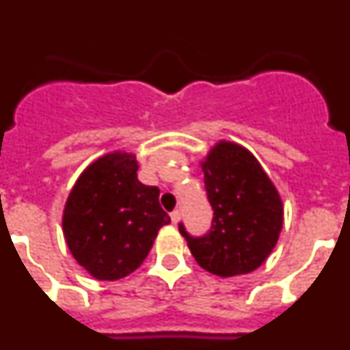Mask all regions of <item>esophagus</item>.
I'll return each mask as SVG.
<instances>
[{"mask_svg":"<svg viewBox=\"0 0 350 350\" xmlns=\"http://www.w3.org/2000/svg\"><path fill=\"white\" fill-rule=\"evenodd\" d=\"M170 217H172L173 224H177V222L180 221V210H173V212L170 213Z\"/></svg>","mask_w":350,"mask_h":350,"instance_id":"34e87169","label":"esophagus"}]
</instances>
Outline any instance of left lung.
I'll return each mask as SVG.
<instances>
[{"label": "left lung", "instance_id": "8db88e82", "mask_svg": "<svg viewBox=\"0 0 350 350\" xmlns=\"http://www.w3.org/2000/svg\"><path fill=\"white\" fill-rule=\"evenodd\" d=\"M213 217L208 233L178 231L203 270L219 277L254 271L270 256L284 222L282 200L259 161L233 142H219L202 163Z\"/></svg>", "mask_w": 350, "mask_h": 350}]
</instances>
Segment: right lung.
<instances>
[{
  "label": "right lung",
  "mask_w": 350,
  "mask_h": 350,
  "mask_svg": "<svg viewBox=\"0 0 350 350\" xmlns=\"http://www.w3.org/2000/svg\"><path fill=\"white\" fill-rule=\"evenodd\" d=\"M137 157L112 152L75 182L63 213L68 249L98 280L122 279L140 267L170 217L159 189L137 177Z\"/></svg>",
  "instance_id": "1"
}]
</instances>
